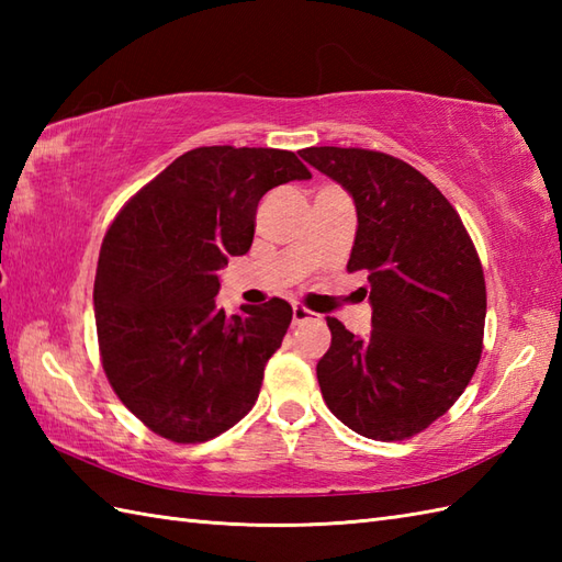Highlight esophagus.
<instances>
[{
	"instance_id": "34e87169",
	"label": "esophagus",
	"mask_w": 562,
	"mask_h": 562,
	"mask_svg": "<svg viewBox=\"0 0 562 562\" xmlns=\"http://www.w3.org/2000/svg\"><path fill=\"white\" fill-rule=\"evenodd\" d=\"M314 316H316V314H312V312H308V308H304V306H300V304L292 306V321H294V326L306 324V321H314Z\"/></svg>"
}]
</instances>
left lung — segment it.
<instances>
[{"mask_svg": "<svg viewBox=\"0 0 562 562\" xmlns=\"http://www.w3.org/2000/svg\"><path fill=\"white\" fill-rule=\"evenodd\" d=\"M302 159L348 190L357 232L348 270H364L372 330L326 318L316 364L324 401L357 435L398 441L445 415L479 367L485 280L449 200L411 164L369 149L308 147Z\"/></svg>", "mask_w": 562, "mask_h": 562, "instance_id": "obj_1", "label": "left lung"}]
</instances>
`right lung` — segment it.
Listing matches in <instances>:
<instances>
[{
  "instance_id": "right-lung-1",
  "label": "right lung",
  "mask_w": 562,
  "mask_h": 562,
  "mask_svg": "<svg viewBox=\"0 0 562 562\" xmlns=\"http://www.w3.org/2000/svg\"><path fill=\"white\" fill-rule=\"evenodd\" d=\"M308 178L294 151L198 147L111 224L93 284L103 369L157 435L207 441L254 408L292 306L270 300L229 316L214 302L220 270L254 244L260 198Z\"/></svg>"
}]
</instances>
